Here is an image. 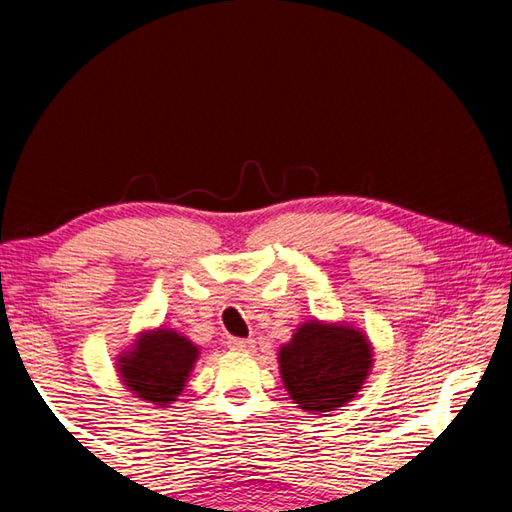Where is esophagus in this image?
I'll list each match as a JSON object with an SVG mask.
<instances>
[{
    "mask_svg": "<svg viewBox=\"0 0 512 512\" xmlns=\"http://www.w3.org/2000/svg\"><path fill=\"white\" fill-rule=\"evenodd\" d=\"M228 348L235 350V352H250L255 348V341L250 339H230L228 341Z\"/></svg>",
    "mask_w": 512,
    "mask_h": 512,
    "instance_id": "1",
    "label": "esophagus"
}]
</instances>
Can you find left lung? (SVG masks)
<instances>
[{"label":"left lung","mask_w":512,"mask_h":512,"mask_svg":"<svg viewBox=\"0 0 512 512\" xmlns=\"http://www.w3.org/2000/svg\"><path fill=\"white\" fill-rule=\"evenodd\" d=\"M375 348L361 327L345 320L311 318L277 350L289 397L302 411L327 415L350 404L366 384Z\"/></svg>","instance_id":"1"}]
</instances>
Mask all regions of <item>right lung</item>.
Here are the masks:
<instances>
[{
    "mask_svg": "<svg viewBox=\"0 0 512 512\" xmlns=\"http://www.w3.org/2000/svg\"><path fill=\"white\" fill-rule=\"evenodd\" d=\"M201 357V345L173 327L137 332L135 341L117 354V377L142 402L169 406L183 393Z\"/></svg>",
    "mask_w": 512,
    "mask_h": 512,
    "instance_id": "right-lung-1",
    "label": "right lung"
}]
</instances>
